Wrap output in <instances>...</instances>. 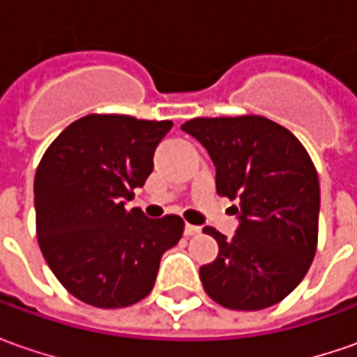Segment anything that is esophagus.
<instances>
[{
	"mask_svg": "<svg viewBox=\"0 0 357 357\" xmlns=\"http://www.w3.org/2000/svg\"><path fill=\"white\" fill-rule=\"evenodd\" d=\"M199 232H200V228L195 227V225H186V227H185L186 236H197Z\"/></svg>",
	"mask_w": 357,
	"mask_h": 357,
	"instance_id": "34e87169",
	"label": "esophagus"
}]
</instances>
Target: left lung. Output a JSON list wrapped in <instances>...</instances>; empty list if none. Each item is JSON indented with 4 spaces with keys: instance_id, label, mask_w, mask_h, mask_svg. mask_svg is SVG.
Masks as SVG:
<instances>
[{
    "instance_id": "obj_1",
    "label": "left lung",
    "mask_w": 357,
    "mask_h": 357,
    "mask_svg": "<svg viewBox=\"0 0 357 357\" xmlns=\"http://www.w3.org/2000/svg\"><path fill=\"white\" fill-rule=\"evenodd\" d=\"M213 158L216 192L236 200L240 227L216 228V260L200 266L204 292L228 310L270 308L306 276L318 246L320 181L304 144L260 115L199 117L183 125Z\"/></svg>"
}]
</instances>
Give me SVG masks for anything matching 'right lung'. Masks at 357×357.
I'll return each mask as SVG.
<instances>
[{"label": "right lung", "mask_w": 357, "mask_h": 357, "mask_svg": "<svg viewBox=\"0 0 357 357\" xmlns=\"http://www.w3.org/2000/svg\"><path fill=\"white\" fill-rule=\"evenodd\" d=\"M171 121L87 115L49 144L35 172L37 240L51 272L77 300L127 308L151 294L160 256L178 244L185 220L146 218L125 200L153 172Z\"/></svg>", "instance_id": "obj_1"}]
</instances>
